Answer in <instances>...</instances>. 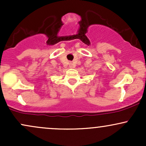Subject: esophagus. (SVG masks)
Instances as JSON below:
<instances>
[{"instance_id": "34e87169", "label": "esophagus", "mask_w": 146, "mask_h": 146, "mask_svg": "<svg viewBox=\"0 0 146 146\" xmlns=\"http://www.w3.org/2000/svg\"><path fill=\"white\" fill-rule=\"evenodd\" d=\"M70 66H71V68L72 67V64L71 63V64H70Z\"/></svg>"}]
</instances>
